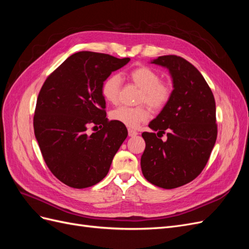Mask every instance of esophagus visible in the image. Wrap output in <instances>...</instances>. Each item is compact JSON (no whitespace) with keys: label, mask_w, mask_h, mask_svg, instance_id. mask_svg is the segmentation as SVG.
I'll use <instances>...</instances> for the list:
<instances>
[{"label":"esophagus","mask_w":249,"mask_h":249,"mask_svg":"<svg viewBox=\"0 0 249 249\" xmlns=\"http://www.w3.org/2000/svg\"><path fill=\"white\" fill-rule=\"evenodd\" d=\"M137 135H138V132L134 131L132 129H129V136L130 137H135V136H137Z\"/></svg>","instance_id":"34e87169"}]
</instances>
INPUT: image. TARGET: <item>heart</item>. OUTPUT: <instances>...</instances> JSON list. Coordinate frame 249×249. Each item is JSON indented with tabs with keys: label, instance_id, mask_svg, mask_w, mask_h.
Segmentation results:
<instances>
[{
	"label": "heart",
	"instance_id": "obj_1",
	"mask_svg": "<svg viewBox=\"0 0 249 249\" xmlns=\"http://www.w3.org/2000/svg\"><path fill=\"white\" fill-rule=\"evenodd\" d=\"M127 78L141 89L138 103H145L148 106L159 111L162 110L169 103L173 88L168 81L161 80L159 71L146 65H141L133 69ZM120 87V77L118 74H111L104 80L101 92L104 99L111 104H115L118 101ZM150 114L146 106L140 105L138 107L122 106L111 112V118L117 123L124 124L131 129H135L140 124L148 120Z\"/></svg>",
	"mask_w": 249,
	"mask_h": 249
}]
</instances>
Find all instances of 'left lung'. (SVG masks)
Masks as SVG:
<instances>
[{
	"mask_svg": "<svg viewBox=\"0 0 249 249\" xmlns=\"http://www.w3.org/2000/svg\"><path fill=\"white\" fill-rule=\"evenodd\" d=\"M152 63L169 70L173 92L148 124L158 133H142L141 170L149 183L173 189L197 178L208 163L217 138L215 99L202 74L186 59L166 55ZM163 133L166 142L160 139Z\"/></svg>",
	"mask_w": 249,
	"mask_h": 249,
	"instance_id": "1",
	"label": "left lung"
}]
</instances>
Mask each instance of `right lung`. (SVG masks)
Returning <instances> with one entry per match:
<instances>
[{"label": "right lung", "mask_w": 249, "mask_h": 249, "mask_svg": "<svg viewBox=\"0 0 249 249\" xmlns=\"http://www.w3.org/2000/svg\"><path fill=\"white\" fill-rule=\"evenodd\" d=\"M129 61L103 53L78 52L44 81L37 97L34 133L47 166L63 184L83 189L101 182L109 172L127 130L106 117L101 87L112 71ZM89 124L100 130L88 134Z\"/></svg>", "instance_id": "add662e5"}]
</instances>
